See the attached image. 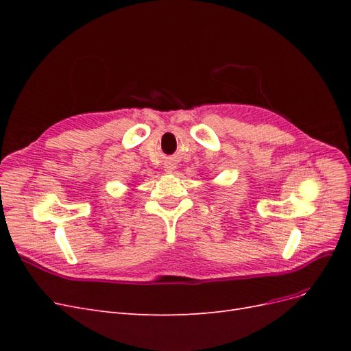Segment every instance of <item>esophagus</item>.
Listing matches in <instances>:
<instances>
[{
  "instance_id": "34e87169",
  "label": "esophagus",
  "mask_w": 351,
  "mask_h": 351,
  "mask_svg": "<svg viewBox=\"0 0 351 351\" xmlns=\"http://www.w3.org/2000/svg\"><path fill=\"white\" fill-rule=\"evenodd\" d=\"M164 168H165V171H167V173H173L174 169H176V165H174L173 162H167Z\"/></svg>"
}]
</instances>
